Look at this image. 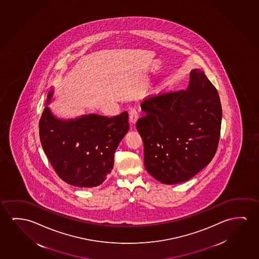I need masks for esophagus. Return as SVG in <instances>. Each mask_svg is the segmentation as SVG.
I'll list each match as a JSON object with an SVG mask.
<instances>
[{"label":"esophagus","instance_id":"esophagus-1","mask_svg":"<svg viewBox=\"0 0 259 259\" xmlns=\"http://www.w3.org/2000/svg\"><path fill=\"white\" fill-rule=\"evenodd\" d=\"M138 117H139V116H138V113L136 111V109H130V111H129V121H130V124H131L132 125L135 124V123H136L137 120H138Z\"/></svg>","mask_w":259,"mask_h":259}]
</instances>
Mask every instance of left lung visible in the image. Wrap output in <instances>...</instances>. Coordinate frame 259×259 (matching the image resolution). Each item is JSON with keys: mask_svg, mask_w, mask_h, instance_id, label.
I'll use <instances>...</instances> for the list:
<instances>
[{"mask_svg": "<svg viewBox=\"0 0 259 259\" xmlns=\"http://www.w3.org/2000/svg\"><path fill=\"white\" fill-rule=\"evenodd\" d=\"M145 116L136 128L144 145V165L162 184L190 180L209 164L221 131L222 107L215 87L205 73H190L185 90L148 97Z\"/></svg>", "mask_w": 259, "mask_h": 259, "instance_id": "8db88e82", "label": "left lung"}]
</instances>
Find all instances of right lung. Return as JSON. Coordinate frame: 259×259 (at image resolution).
Listing matches in <instances>:
<instances>
[{
	"label": "right lung",
	"mask_w": 259,
	"mask_h": 259,
	"mask_svg": "<svg viewBox=\"0 0 259 259\" xmlns=\"http://www.w3.org/2000/svg\"><path fill=\"white\" fill-rule=\"evenodd\" d=\"M53 94L52 87L39 122L47 158L67 184L79 188L101 185L111 172L114 154L129 130L128 113L113 117L89 114L60 119L47 107Z\"/></svg>",
	"instance_id": "right-lung-1"
}]
</instances>
